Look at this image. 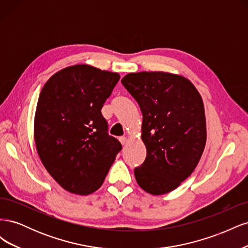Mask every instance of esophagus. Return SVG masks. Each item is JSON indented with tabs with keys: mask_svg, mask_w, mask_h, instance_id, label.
Returning a JSON list of instances; mask_svg holds the SVG:
<instances>
[{
	"mask_svg": "<svg viewBox=\"0 0 248 248\" xmlns=\"http://www.w3.org/2000/svg\"><path fill=\"white\" fill-rule=\"evenodd\" d=\"M119 140H120V142H121L122 145H125L126 141H127V138L126 137H120Z\"/></svg>",
	"mask_w": 248,
	"mask_h": 248,
	"instance_id": "obj_1",
	"label": "esophagus"
}]
</instances>
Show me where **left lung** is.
<instances>
[{"label":"left lung","mask_w":248,"mask_h":248,"mask_svg":"<svg viewBox=\"0 0 248 248\" xmlns=\"http://www.w3.org/2000/svg\"><path fill=\"white\" fill-rule=\"evenodd\" d=\"M121 81L142 114L147 156L134 169L137 182L154 196L168 193L191 175L204 151L202 97L188 79L168 72L129 73Z\"/></svg>","instance_id":"8db88e82"}]
</instances>
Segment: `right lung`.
I'll use <instances>...</instances> for the list:
<instances>
[{"mask_svg":"<svg viewBox=\"0 0 248 248\" xmlns=\"http://www.w3.org/2000/svg\"><path fill=\"white\" fill-rule=\"evenodd\" d=\"M119 79L116 72L76 65L54 74L41 90L34 122L37 152L67 191H96L121 151L101 114Z\"/></svg>","mask_w":248,"mask_h":248,"instance_id":"right-lung-1","label":"right lung"}]
</instances>
